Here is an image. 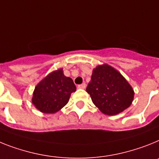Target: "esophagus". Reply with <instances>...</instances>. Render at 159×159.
I'll use <instances>...</instances> for the list:
<instances>
[{
	"label": "esophagus",
	"instance_id": "esophagus-1",
	"mask_svg": "<svg viewBox=\"0 0 159 159\" xmlns=\"http://www.w3.org/2000/svg\"><path fill=\"white\" fill-rule=\"evenodd\" d=\"M77 87L79 88V89H85L86 88V83H82L81 85H78Z\"/></svg>",
	"mask_w": 159,
	"mask_h": 159
}]
</instances>
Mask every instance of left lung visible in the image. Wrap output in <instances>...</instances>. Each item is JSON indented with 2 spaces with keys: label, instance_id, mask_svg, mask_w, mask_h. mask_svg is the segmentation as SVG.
<instances>
[{
  "label": "left lung",
  "instance_id": "left-lung-1",
  "mask_svg": "<svg viewBox=\"0 0 159 159\" xmlns=\"http://www.w3.org/2000/svg\"><path fill=\"white\" fill-rule=\"evenodd\" d=\"M86 91L102 113L113 116L128 108L133 100L134 92L125 78L107 65L93 70Z\"/></svg>",
  "mask_w": 159,
  "mask_h": 159
}]
</instances>
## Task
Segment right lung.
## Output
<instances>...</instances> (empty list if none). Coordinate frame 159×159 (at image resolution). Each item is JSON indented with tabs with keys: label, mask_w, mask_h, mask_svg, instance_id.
Listing matches in <instances>:
<instances>
[{
	"label": "right lung",
	"mask_w": 159,
	"mask_h": 159,
	"mask_svg": "<svg viewBox=\"0 0 159 159\" xmlns=\"http://www.w3.org/2000/svg\"><path fill=\"white\" fill-rule=\"evenodd\" d=\"M75 91L73 80L64 75L63 69H58L37 85L32 102L42 112L55 113L67 104L71 93Z\"/></svg>",
	"instance_id": "obj_1"
}]
</instances>
